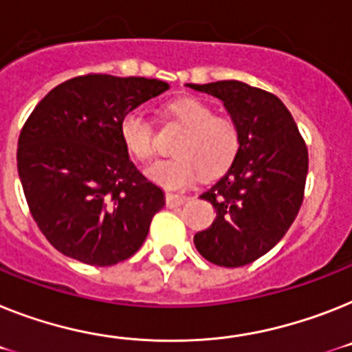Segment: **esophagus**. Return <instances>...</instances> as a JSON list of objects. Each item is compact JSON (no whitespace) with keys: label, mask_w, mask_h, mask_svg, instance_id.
<instances>
[{"label":"esophagus","mask_w":352,"mask_h":352,"mask_svg":"<svg viewBox=\"0 0 352 352\" xmlns=\"http://www.w3.org/2000/svg\"><path fill=\"white\" fill-rule=\"evenodd\" d=\"M184 202H188V197H186V195L166 193V206H168V208H177V206H182Z\"/></svg>","instance_id":"esophagus-1"}]
</instances>
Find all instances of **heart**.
Masks as SVG:
<instances>
[{"mask_svg":"<svg viewBox=\"0 0 352 352\" xmlns=\"http://www.w3.org/2000/svg\"><path fill=\"white\" fill-rule=\"evenodd\" d=\"M168 112L184 129V134L175 143L177 155L148 168L152 181L166 188H184L200 175L214 179L232 166L241 148V132L234 120L217 116L208 103L195 98L177 100ZM120 135L138 161L146 162L157 153L155 129L140 109H132L121 118Z\"/></svg>","mask_w":352,"mask_h":352,"instance_id":"obj_1","label":"heart"}]
</instances>
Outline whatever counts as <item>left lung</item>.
Masks as SVG:
<instances>
[{"label":"left lung","mask_w":352,"mask_h":352,"mask_svg":"<svg viewBox=\"0 0 352 352\" xmlns=\"http://www.w3.org/2000/svg\"><path fill=\"white\" fill-rule=\"evenodd\" d=\"M223 102L241 132L232 166L200 199L217 220L195 234L208 261L236 268L265 256L294 223L304 200L308 146L276 94L238 80L188 84Z\"/></svg>","instance_id":"obj_1"}]
</instances>
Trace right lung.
<instances>
[{"label": "right lung", "mask_w": 352, "mask_h": 352, "mask_svg": "<svg viewBox=\"0 0 352 352\" xmlns=\"http://www.w3.org/2000/svg\"><path fill=\"white\" fill-rule=\"evenodd\" d=\"M166 89L143 76L89 73L35 105L17 141V171L35 223L58 252L111 267L140 250L164 195L131 161L120 121Z\"/></svg>", "instance_id": "add662e5"}]
</instances>
